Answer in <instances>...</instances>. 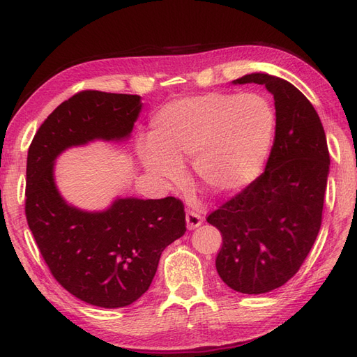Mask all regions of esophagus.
I'll use <instances>...</instances> for the list:
<instances>
[{
  "instance_id": "1",
  "label": "esophagus",
  "mask_w": 357,
  "mask_h": 357,
  "mask_svg": "<svg viewBox=\"0 0 357 357\" xmlns=\"http://www.w3.org/2000/svg\"><path fill=\"white\" fill-rule=\"evenodd\" d=\"M185 220H187V228L195 229L202 223V216L197 211H190L188 210L187 214H185Z\"/></svg>"
}]
</instances>
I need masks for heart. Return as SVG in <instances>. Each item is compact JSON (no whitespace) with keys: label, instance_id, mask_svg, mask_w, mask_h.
I'll return each instance as SVG.
<instances>
[{"label":"heart","instance_id":"obj_1","mask_svg":"<svg viewBox=\"0 0 357 357\" xmlns=\"http://www.w3.org/2000/svg\"><path fill=\"white\" fill-rule=\"evenodd\" d=\"M275 111L259 94L205 93L161 106L151 139L138 155L155 178L178 182L192 160L197 181L213 192L245 188L259 176L275 134Z\"/></svg>","mask_w":357,"mask_h":357}]
</instances>
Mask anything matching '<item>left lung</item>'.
Instances as JSON below:
<instances>
[{"label": "left lung", "instance_id": "8db88e82", "mask_svg": "<svg viewBox=\"0 0 357 357\" xmlns=\"http://www.w3.org/2000/svg\"><path fill=\"white\" fill-rule=\"evenodd\" d=\"M234 84L264 85L275 100V139L266 169L206 222L222 234L219 277L240 294H266L287 283L317 240L330 155L318 112L289 82L252 73Z\"/></svg>", "mask_w": 357, "mask_h": 357}]
</instances>
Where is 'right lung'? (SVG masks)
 <instances>
[{
    "instance_id": "add662e5",
    "label": "right lung",
    "mask_w": 357,
    "mask_h": 357,
    "mask_svg": "<svg viewBox=\"0 0 357 357\" xmlns=\"http://www.w3.org/2000/svg\"><path fill=\"white\" fill-rule=\"evenodd\" d=\"M141 106L139 96L80 91L48 115L29 147V228L57 283L97 307H124L147 291L162 251L185 233L184 204L126 197L106 211H82L57 192L53 165L68 147L128 138Z\"/></svg>"
}]
</instances>
